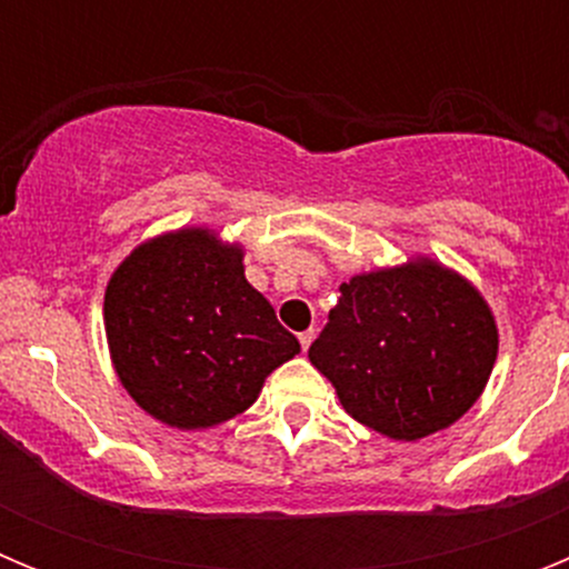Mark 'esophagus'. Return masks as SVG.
<instances>
[{
	"label": "esophagus",
	"instance_id": "1",
	"mask_svg": "<svg viewBox=\"0 0 569 569\" xmlns=\"http://www.w3.org/2000/svg\"><path fill=\"white\" fill-rule=\"evenodd\" d=\"M313 339H316L313 330H305V333H299V345H301V350H308L310 341H313Z\"/></svg>",
	"mask_w": 569,
	"mask_h": 569
}]
</instances>
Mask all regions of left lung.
Instances as JSON below:
<instances>
[{"instance_id": "8db88e82", "label": "left lung", "mask_w": 569, "mask_h": 569, "mask_svg": "<svg viewBox=\"0 0 569 569\" xmlns=\"http://www.w3.org/2000/svg\"><path fill=\"white\" fill-rule=\"evenodd\" d=\"M308 356L341 407L390 439L453 425L490 379L499 333L485 299L433 261L353 276Z\"/></svg>"}]
</instances>
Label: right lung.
I'll return each mask as SVG.
<instances>
[{
	"mask_svg": "<svg viewBox=\"0 0 569 569\" xmlns=\"http://www.w3.org/2000/svg\"><path fill=\"white\" fill-rule=\"evenodd\" d=\"M104 330L136 405L182 430L248 410L268 373L299 353L296 336L244 279L241 250L208 230L136 248L108 284Z\"/></svg>",
	"mask_w": 569,
	"mask_h": 569,
	"instance_id": "obj_1",
	"label": "right lung"
}]
</instances>
